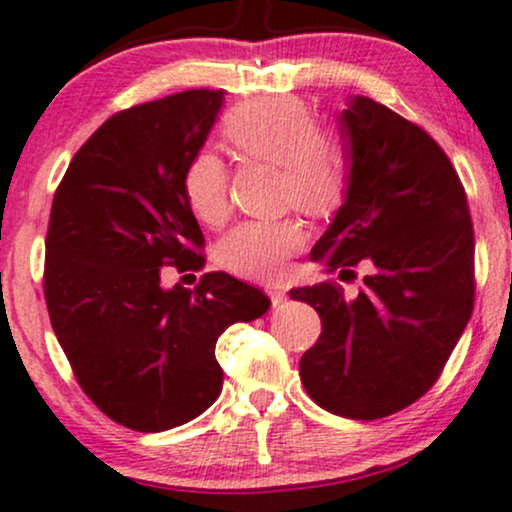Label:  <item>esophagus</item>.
Wrapping results in <instances>:
<instances>
[{"label": "esophagus", "instance_id": "34e87169", "mask_svg": "<svg viewBox=\"0 0 512 512\" xmlns=\"http://www.w3.org/2000/svg\"><path fill=\"white\" fill-rule=\"evenodd\" d=\"M267 295L271 297V302L274 304H281V302H286V290L283 288H276V286H271V288H267Z\"/></svg>", "mask_w": 512, "mask_h": 512}]
</instances>
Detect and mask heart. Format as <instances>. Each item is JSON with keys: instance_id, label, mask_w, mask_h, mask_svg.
I'll return each instance as SVG.
<instances>
[{"instance_id": "heart-1", "label": "heart", "mask_w": 512, "mask_h": 512, "mask_svg": "<svg viewBox=\"0 0 512 512\" xmlns=\"http://www.w3.org/2000/svg\"><path fill=\"white\" fill-rule=\"evenodd\" d=\"M224 139L243 158L269 160L283 170V198L309 215L340 205L347 186V155L333 132L316 129L312 108L295 96L245 101L224 118ZM181 189L193 215L219 226L229 217V167L215 151H198L184 167ZM307 241L302 222L248 219L219 245L229 271L252 281H278L290 257Z\"/></svg>"}]
</instances>
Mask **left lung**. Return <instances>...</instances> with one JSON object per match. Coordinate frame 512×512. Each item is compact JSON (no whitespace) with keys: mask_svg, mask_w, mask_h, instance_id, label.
<instances>
[{"mask_svg":"<svg viewBox=\"0 0 512 512\" xmlns=\"http://www.w3.org/2000/svg\"><path fill=\"white\" fill-rule=\"evenodd\" d=\"M338 122L345 203L312 262L371 271L352 300L335 283L290 290L323 328L300 378L321 409L375 420L423 397L454 352L475 302V236L461 179L428 132L368 96Z\"/></svg>","mask_w":512,"mask_h":512,"instance_id":"left-lung-1","label":"left lung"}]
</instances>
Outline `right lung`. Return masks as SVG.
<instances>
[{
    "label": "right lung",
    "mask_w": 512,
    "mask_h": 512,
    "mask_svg": "<svg viewBox=\"0 0 512 512\" xmlns=\"http://www.w3.org/2000/svg\"><path fill=\"white\" fill-rule=\"evenodd\" d=\"M224 89H189L115 113L70 160L51 205L44 297L89 399L115 423L163 432L222 392L217 338L269 297L224 271L165 288L160 271L203 267V231L181 189Z\"/></svg>",
    "instance_id": "add662e5"
}]
</instances>
